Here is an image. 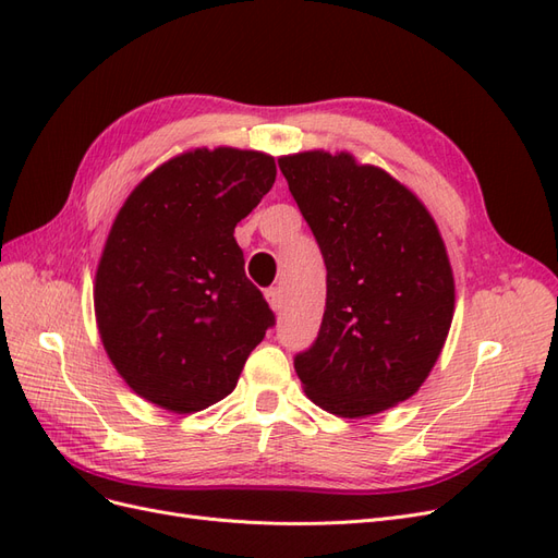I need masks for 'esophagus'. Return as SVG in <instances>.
<instances>
[{
  "instance_id": "1",
  "label": "esophagus",
  "mask_w": 558,
  "mask_h": 558,
  "mask_svg": "<svg viewBox=\"0 0 558 558\" xmlns=\"http://www.w3.org/2000/svg\"><path fill=\"white\" fill-rule=\"evenodd\" d=\"M265 300H267V305L272 307L275 312H279V310L283 307V298H281V291H279V289H267V291H265Z\"/></svg>"
}]
</instances>
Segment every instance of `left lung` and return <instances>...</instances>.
Instances as JSON below:
<instances>
[{
    "label": "left lung",
    "mask_w": 558,
    "mask_h": 558,
    "mask_svg": "<svg viewBox=\"0 0 558 558\" xmlns=\"http://www.w3.org/2000/svg\"><path fill=\"white\" fill-rule=\"evenodd\" d=\"M279 170L328 269L318 337L295 356L305 393L344 418L396 408L426 381L451 328L442 234L410 189L347 150L283 156Z\"/></svg>",
    "instance_id": "1"
}]
</instances>
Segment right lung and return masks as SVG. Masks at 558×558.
Instances as JSON below:
<instances>
[{
    "label": "right lung",
    "instance_id": "right-lung-1",
    "mask_svg": "<svg viewBox=\"0 0 558 558\" xmlns=\"http://www.w3.org/2000/svg\"><path fill=\"white\" fill-rule=\"evenodd\" d=\"M277 179L275 158L193 148L156 167L109 230L95 275V318L134 393L193 414L238 386L275 314L244 275L234 226Z\"/></svg>",
    "mask_w": 558,
    "mask_h": 558
}]
</instances>
